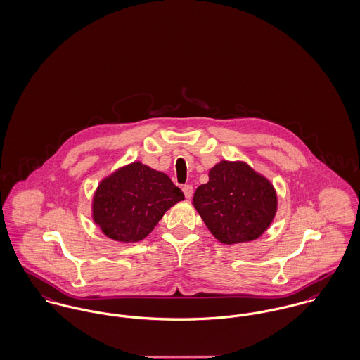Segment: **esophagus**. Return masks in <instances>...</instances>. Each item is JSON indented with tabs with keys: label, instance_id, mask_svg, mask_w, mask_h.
I'll list each match as a JSON object with an SVG mask.
<instances>
[{
	"label": "esophagus",
	"instance_id": "1",
	"mask_svg": "<svg viewBox=\"0 0 360 360\" xmlns=\"http://www.w3.org/2000/svg\"><path fill=\"white\" fill-rule=\"evenodd\" d=\"M182 191H184L186 198H191V197L193 195V186H192V185H185V186L182 188Z\"/></svg>",
	"mask_w": 360,
	"mask_h": 360
}]
</instances>
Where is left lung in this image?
<instances>
[{"label": "left lung", "instance_id": "obj_1", "mask_svg": "<svg viewBox=\"0 0 360 360\" xmlns=\"http://www.w3.org/2000/svg\"><path fill=\"white\" fill-rule=\"evenodd\" d=\"M208 178L195 189L193 205L211 234L224 245L257 240L277 214L273 184L240 160H221Z\"/></svg>", "mask_w": 360, "mask_h": 360}]
</instances>
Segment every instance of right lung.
<instances>
[{
	"mask_svg": "<svg viewBox=\"0 0 360 360\" xmlns=\"http://www.w3.org/2000/svg\"><path fill=\"white\" fill-rule=\"evenodd\" d=\"M182 200V191L165 172L133 162L101 179L93 194L91 218L113 241L139 243Z\"/></svg>",
	"mask_w": 360,
	"mask_h": 360,
	"instance_id": "obj_1",
	"label": "right lung"
}]
</instances>
